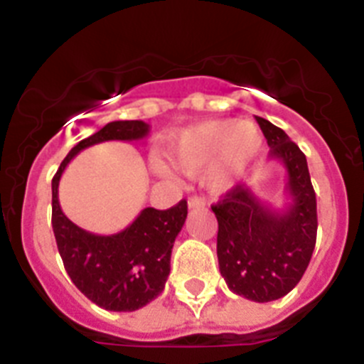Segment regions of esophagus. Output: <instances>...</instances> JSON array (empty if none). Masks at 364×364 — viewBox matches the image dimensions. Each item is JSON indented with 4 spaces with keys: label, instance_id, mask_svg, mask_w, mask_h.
Instances as JSON below:
<instances>
[{
    "label": "esophagus",
    "instance_id": "34e87169",
    "mask_svg": "<svg viewBox=\"0 0 364 364\" xmlns=\"http://www.w3.org/2000/svg\"><path fill=\"white\" fill-rule=\"evenodd\" d=\"M189 208H200V205H205V198L202 197H189L188 198Z\"/></svg>",
    "mask_w": 364,
    "mask_h": 364
}]
</instances>
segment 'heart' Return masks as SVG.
Wrapping results in <instances>:
<instances>
[{"instance_id": "obj_1", "label": "heart", "mask_w": 364, "mask_h": 364, "mask_svg": "<svg viewBox=\"0 0 364 364\" xmlns=\"http://www.w3.org/2000/svg\"><path fill=\"white\" fill-rule=\"evenodd\" d=\"M262 147V136L250 122L211 120L191 125L173 138L166 153L173 166L186 175L205 169L211 189H224L253 162ZM160 176H171L164 164L154 162Z\"/></svg>"}]
</instances>
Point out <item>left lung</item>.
Masks as SVG:
<instances>
[{
	"label": "left lung",
	"instance_id": "1",
	"mask_svg": "<svg viewBox=\"0 0 364 364\" xmlns=\"http://www.w3.org/2000/svg\"><path fill=\"white\" fill-rule=\"evenodd\" d=\"M269 146V160L286 169L288 204L266 205L239 184L211 205L218 220L220 275L233 294L255 302L290 294L310 264L317 239V200L306 156L277 125L255 117Z\"/></svg>",
	"mask_w": 364,
	"mask_h": 364
}]
</instances>
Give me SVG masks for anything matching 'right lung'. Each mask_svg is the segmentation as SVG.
<instances>
[{"label": "right lung", "mask_w": 364, "mask_h": 364, "mask_svg": "<svg viewBox=\"0 0 364 364\" xmlns=\"http://www.w3.org/2000/svg\"><path fill=\"white\" fill-rule=\"evenodd\" d=\"M149 124L142 120L109 122L69 151L53 178V231L58 252L74 286L89 301L109 311H134L162 294L171 269V250L188 217V202L169 210L146 208L125 230L95 235L65 217L58 186L70 160L87 147L109 140H144Z\"/></svg>", "instance_id": "1"}]
</instances>
